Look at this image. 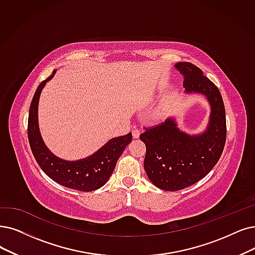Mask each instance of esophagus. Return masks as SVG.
Here are the masks:
<instances>
[{
	"label": "esophagus",
	"mask_w": 255,
	"mask_h": 255,
	"mask_svg": "<svg viewBox=\"0 0 255 255\" xmlns=\"http://www.w3.org/2000/svg\"><path fill=\"white\" fill-rule=\"evenodd\" d=\"M131 133H133V137L136 139V138H139V136H140V129L139 128H134L133 129V131H131Z\"/></svg>",
	"instance_id": "obj_1"
}]
</instances>
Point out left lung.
Listing matches in <instances>:
<instances>
[{
    "mask_svg": "<svg viewBox=\"0 0 255 255\" xmlns=\"http://www.w3.org/2000/svg\"><path fill=\"white\" fill-rule=\"evenodd\" d=\"M175 67L184 77L187 93L207 97L211 115L207 130L199 136L182 133L174 119L147 127L140 135L146 146V175L152 184L167 191L184 189L204 178L221 158L227 135L225 107L218 87L193 64L181 62Z\"/></svg>",
    "mask_w": 255,
    "mask_h": 255,
    "instance_id": "8db88e82",
    "label": "left lung"
}]
</instances>
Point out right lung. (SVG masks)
<instances>
[{"label":"right lung","instance_id":"right-lung-1","mask_svg":"<svg viewBox=\"0 0 255 255\" xmlns=\"http://www.w3.org/2000/svg\"><path fill=\"white\" fill-rule=\"evenodd\" d=\"M54 74L55 70L38 85L30 105L27 129L30 147L39 167L58 184L80 191L96 190L104 186L111 177L119 157L131 141V133L110 140L95 154L83 160L66 161L54 156L40 137L37 124V106L40 92Z\"/></svg>","mask_w":255,"mask_h":255}]
</instances>
